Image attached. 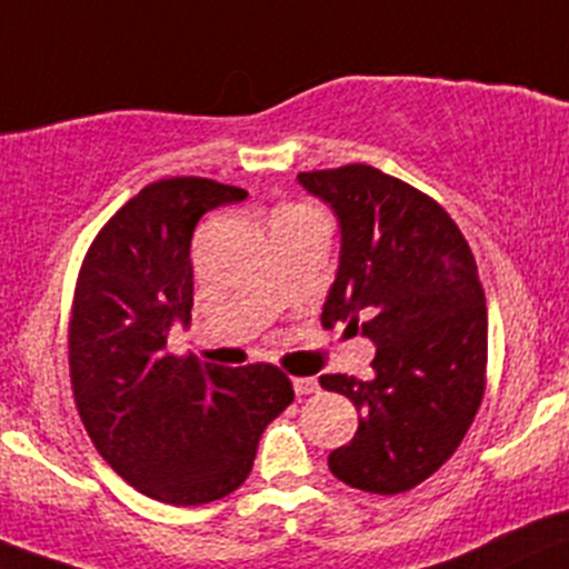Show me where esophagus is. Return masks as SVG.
Wrapping results in <instances>:
<instances>
[{
	"mask_svg": "<svg viewBox=\"0 0 569 569\" xmlns=\"http://www.w3.org/2000/svg\"><path fill=\"white\" fill-rule=\"evenodd\" d=\"M296 397H310V393H318V382L312 377H296L293 380Z\"/></svg>",
	"mask_w": 569,
	"mask_h": 569,
	"instance_id": "obj_1",
	"label": "esophagus"
}]
</instances>
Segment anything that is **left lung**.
Segmentation results:
<instances>
[{
  "instance_id": "8db88e82",
  "label": "left lung",
  "mask_w": 569,
  "mask_h": 569,
  "mask_svg": "<svg viewBox=\"0 0 569 569\" xmlns=\"http://www.w3.org/2000/svg\"><path fill=\"white\" fill-rule=\"evenodd\" d=\"M335 209L340 268L321 323H360L375 380L323 375L355 402V438L329 456L351 489L399 495L450 461L486 391L489 316L467 237L441 203L371 164L299 172Z\"/></svg>"
}]
</instances>
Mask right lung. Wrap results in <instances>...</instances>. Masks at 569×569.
Wrapping results in <instances>:
<instances>
[{"mask_svg":"<svg viewBox=\"0 0 569 569\" xmlns=\"http://www.w3.org/2000/svg\"><path fill=\"white\" fill-rule=\"evenodd\" d=\"M246 189L178 176L148 183L86 251L69 318V377L91 443L142 495L203 506L246 483L264 427L293 402L270 362L200 366L167 351L192 312V231Z\"/></svg>","mask_w":569,"mask_h":569,"instance_id":"add662e5","label":"right lung"}]
</instances>
